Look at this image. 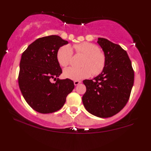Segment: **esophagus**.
<instances>
[{"mask_svg":"<svg viewBox=\"0 0 151 151\" xmlns=\"http://www.w3.org/2000/svg\"><path fill=\"white\" fill-rule=\"evenodd\" d=\"M80 83H81V81H74V84H75V86L79 85V84H80Z\"/></svg>","mask_w":151,"mask_h":151,"instance_id":"esophagus-1","label":"esophagus"}]
</instances>
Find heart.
Listing matches in <instances>:
<instances>
[{"instance_id": "heart-1", "label": "heart", "mask_w": 151, "mask_h": 151, "mask_svg": "<svg viewBox=\"0 0 151 151\" xmlns=\"http://www.w3.org/2000/svg\"><path fill=\"white\" fill-rule=\"evenodd\" d=\"M77 55L85 57L81 68L69 67L65 69L63 75L65 78L73 81H81L88 78L92 73L98 75L104 70L106 65V56L100 51V48L95 44L91 42H82L73 46ZM73 58V50L69 46L60 47L57 52V60L60 66L65 67L71 62Z\"/></svg>"}]
</instances>
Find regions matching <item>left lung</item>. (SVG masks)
Masks as SVG:
<instances>
[{
	"label": "left lung",
	"mask_w": 151,
	"mask_h": 151,
	"mask_svg": "<svg viewBox=\"0 0 151 151\" xmlns=\"http://www.w3.org/2000/svg\"><path fill=\"white\" fill-rule=\"evenodd\" d=\"M97 43L106 56V65L100 75L85 80L86 91L82 98L86 111L101 118L118 113L126 105L134 84L131 61L121 46L104 38Z\"/></svg>",
	"instance_id": "obj_1"
}]
</instances>
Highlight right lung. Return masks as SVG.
Masks as SVG:
<instances>
[{
  "label": "right lung",
  "instance_id": "1",
  "mask_svg": "<svg viewBox=\"0 0 151 151\" xmlns=\"http://www.w3.org/2000/svg\"><path fill=\"white\" fill-rule=\"evenodd\" d=\"M66 44L68 41L59 36L44 37L31 43L22 55L19 88L29 105L40 113H52L60 109L75 88L73 81L68 78H57L56 83H51L62 73L57 52Z\"/></svg>",
  "mask_w": 151,
  "mask_h": 151
}]
</instances>
